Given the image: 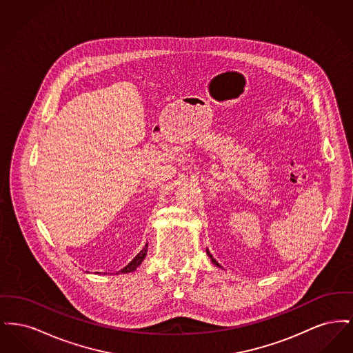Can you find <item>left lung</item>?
<instances>
[{"label": "left lung", "instance_id": "obj_1", "mask_svg": "<svg viewBox=\"0 0 353 353\" xmlns=\"http://www.w3.org/2000/svg\"><path fill=\"white\" fill-rule=\"evenodd\" d=\"M208 254H209V252H208ZM209 255H210V254H209ZM210 256H212V255H210ZM212 261H213V263H214V265H217V266H219V263H217V262H216V261H214L213 258H212Z\"/></svg>", "mask_w": 353, "mask_h": 353}]
</instances>
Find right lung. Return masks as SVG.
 Wrapping results in <instances>:
<instances>
[{"label":"right lung","instance_id":"obj_1","mask_svg":"<svg viewBox=\"0 0 353 353\" xmlns=\"http://www.w3.org/2000/svg\"><path fill=\"white\" fill-rule=\"evenodd\" d=\"M147 252H148V243L145 245V248L141 250V252H139L136 256H134V259L128 263V266H125L124 269L121 270V272H131V271H134V270L137 269L140 265H141V262L144 261V258H145V255H147Z\"/></svg>","mask_w":353,"mask_h":353}]
</instances>
